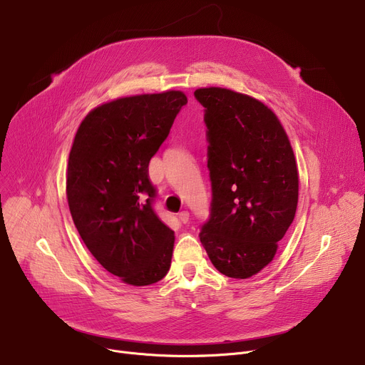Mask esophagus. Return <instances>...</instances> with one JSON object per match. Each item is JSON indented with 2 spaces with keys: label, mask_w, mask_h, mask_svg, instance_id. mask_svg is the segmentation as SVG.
Instances as JSON below:
<instances>
[{
  "label": "esophagus",
  "mask_w": 365,
  "mask_h": 365,
  "mask_svg": "<svg viewBox=\"0 0 365 365\" xmlns=\"http://www.w3.org/2000/svg\"><path fill=\"white\" fill-rule=\"evenodd\" d=\"M179 220H180L182 223H187V222H189V213H187V212H180V213H179Z\"/></svg>",
  "instance_id": "obj_1"
}]
</instances>
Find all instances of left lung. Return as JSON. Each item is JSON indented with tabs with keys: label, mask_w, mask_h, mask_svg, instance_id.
I'll use <instances>...</instances> for the list:
<instances>
[{
	"label": "left lung",
	"mask_w": 365,
	"mask_h": 365,
	"mask_svg": "<svg viewBox=\"0 0 365 365\" xmlns=\"http://www.w3.org/2000/svg\"><path fill=\"white\" fill-rule=\"evenodd\" d=\"M207 125L212 182L210 217L200 240L216 269L245 279L277 253L299 200V173L289 138L262 102L227 88H198Z\"/></svg>",
	"instance_id": "left-lung-1"
}]
</instances>
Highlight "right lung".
<instances>
[{
	"label": "right lung",
	"instance_id": "1",
	"mask_svg": "<svg viewBox=\"0 0 365 365\" xmlns=\"http://www.w3.org/2000/svg\"><path fill=\"white\" fill-rule=\"evenodd\" d=\"M186 103L182 91L121 98L93 109L75 134L72 220L94 259L125 284L158 282L170 269L175 232L153 210L148 165Z\"/></svg>",
	"mask_w": 365,
	"mask_h": 365
}]
</instances>
